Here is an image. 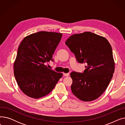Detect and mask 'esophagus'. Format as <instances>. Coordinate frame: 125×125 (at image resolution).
<instances>
[{"mask_svg":"<svg viewBox=\"0 0 125 125\" xmlns=\"http://www.w3.org/2000/svg\"><path fill=\"white\" fill-rule=\"evenodd\" d=\"M69 75V74L68 73H63V75H64V76H68Z\"/></svg>","mask_w":125,"mask_h":125,"instance_id":"esophagus-1","label":"esophagus"}]
</instances>
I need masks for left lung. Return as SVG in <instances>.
<instances>
[{
    "label": "left lung",
    "mask_w": 125,
    "mask_h": 125,
    "mask_svg": "<svg viewBox=\"0 0 125 125\" xmlns=\"http://www.w3.org/2000/svg\"><path fill=\"white\" fill-rule=\"evenodd\" d=\"M77 61L85 63L83 73L73 71L71 89L83 101H91L105 91L113 77L115 62L111 45L107 39L91 32L70 36L65 42Z\"/></svg>",
    "instance_id": "1"
}]
</instances>
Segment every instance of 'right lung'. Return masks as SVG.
Returning <instances> with one entry per match:
<instances>
[{"label": "right lung", "instance_id": "add662e5", "mask_svg": "<svg viewBox=\"0 0 125 125\" xmlns=\"http://www.w3.org/2000/svg\"><path fill=\"white\" fill-rule=\"evenodd\" d=\"M62 33L39 31L25 37L20 44L14 65L19 88L27 96L38 99L51 92L63 74L48 68Z\"/></svg>", "mask_w": 125, "mask_h": 125}]
</instances>
